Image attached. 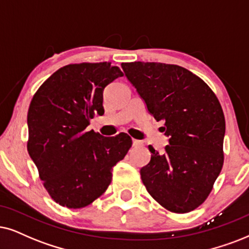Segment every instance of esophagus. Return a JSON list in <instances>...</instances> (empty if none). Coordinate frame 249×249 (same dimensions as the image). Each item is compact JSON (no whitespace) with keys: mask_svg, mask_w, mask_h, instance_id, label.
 I'll list each match as a JSON object with an SVG mask.
<instances>
[{"mask_svg":"<svg viewBox=\"0 0 249 249\" xmlns=\"http://www.w3.org/2000/svg\"><path fill=\"white\" fill-rule=\"evenodd\" d=\"M132 142H133V147H140V146H142V144H143L142 141L137 140V139L132 140Z\"/></svg>","mask_w":249,"mask_h":249,"instance_id":"esophagus-1","label":"esophagus"}]
</instances>
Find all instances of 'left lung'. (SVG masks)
<instances>
[{"label": "left lung", "instance_id": "8db88e82", "mask_svg": "<svg viewBox=\"0 0 249 249\" xmlns=\"http://www.w3.org/2000/svg\"><path fill=\"white\" fill-rule=\"evenodd\" d=\"M122 68L169 137L163 154L148 147L150 162L140 170L143 185L166 210L190 213L208 197L224 163L221 103L201 78L179 65L132 62Z\"/></svg>", "mask_w": 249, "mask_h": 249}]
</instances>
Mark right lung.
I'll list each match as a JSON object with an SVG mask.
<instances>
[{"mask_svg":"<svg viewBox=\"0 0 249 249\" xmlns=\"http://www.w3.org/2000/svg\"><path fill=\"white\" fill-rule=\"evenodd\" d=\"M110 62L65 65L34 94L27 114V150L56 203L84 208L107 191L112 168L132 146L126 133L107 138L87 131L105 114L103 90L123 77Z\"/></svg>","mask_w":249,"mask_h":249,"instance_id":"obj_1","label":"right lung"}]
</instances>
